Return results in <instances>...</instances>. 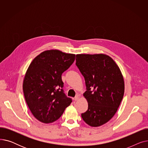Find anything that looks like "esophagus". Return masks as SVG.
Returning <instances> with one entry per match:
<instances>
[{"label":"esophagus","instance_id":"34e87169","mask_svg":"<svg viewBox=\"0 0 148 148\" xmlns=\"http://www.w3.org/2000/svg\"><path fill=\"white\" fill-rule=\"evenodd\" d=\"M80 95H76V96L75 97V98H74V100H75V101L79 100V98H80Z\"/></svg>","mask_w":148,"mask_h":148}]
</instances>
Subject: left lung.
Instances as JSON below:
<instances>
[{"label":"left lung","instance_id":"8db88e82","mask_svg":"<svg viewBox=\"0 0 148 148\" xmlns=\"http://www.w3.org/2000/svg\"><path fill=\"white\" fill-rule=\"evenodd\" d=\"M75 60L87 89L83 96L88 109L82 118L90 127L103 125L113 117L123 98L122 73L113 59L104 54H79Z\"/></svg>","mask_w":148,"mask_h":148}]
</instances>
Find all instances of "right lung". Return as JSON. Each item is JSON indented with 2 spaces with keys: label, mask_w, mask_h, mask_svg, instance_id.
Wrapping results in <instances>:
<instances>
[{
  "label": "right lung",
  "mask_w": 148,
  "mask_h": 148,
  "mask_svg": "<svg viewBox=\"0 0 148 148\" xmlns=\"http://www.w3.org/2000/svg\"><path fill=\"white\" fill-rule=\"evenodd\" d=\"M75 56L58 50H45L29 66L23 89L29 110L39 121H56L71 103L62 89V74L73 64Z\"/></svg>",
  "instance_id": "1"
}]
</instances>
